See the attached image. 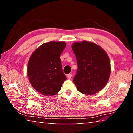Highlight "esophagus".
<instances>
[{"instance_id": "34e87169", "label": "esophagus", "mask_w": 133, "mask_h": 133, "mask_svg": "<svg viewBox=\"0 0 133 133\" xmlns=\"http://www.w3.org/2000/svg\"><path fill=\"white\" fill-rule=\"evenodd\" d=\"M67 78H69V79H71V77H72V74H67Z\"/></svg>"}]
</instances>
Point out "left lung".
<instances>
[{"label": "left lung", "mask_w": 133, "mask_h": 133, "mask_svg": "<svg viewBox=\"0 0 133 133\" xmlns=\"http://www.w3.org/2000/svg\"><path fill=\"white\" fill-rule=\"evenodd\" d=\"M72 49L78 64L73 79L77 90L87 95L99 91L106 86L111 72L107 53L98 45L85 41L73 43Z\"/></svg>", "instance_id": "1"}]
</instances>
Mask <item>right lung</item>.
<instances>
[{"label": "right lung", "instance_id": "1", "mask_svg": "<svg viewBox=\"0 0 133 133\" xmlns=\"http://www.w3.org/2000/svg\"><path fill=\"white\" fill-rule=\"evenodd\" d=\"M66 46L64 42L51 41L42 44L31 55L27 76L33 88L40 94H57L67 79L62 69L60 56Z\"/></svg>", "mask_w": 133, "mask_h": 133}]
</instances>
